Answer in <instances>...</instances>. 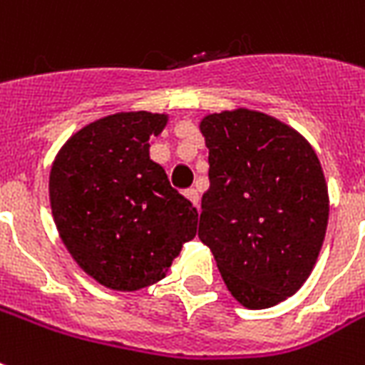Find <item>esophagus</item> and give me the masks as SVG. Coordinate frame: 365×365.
Instances as JSON below:
<instances>
[{
  "label": "esophagus",
  "instance_id": "1",
  "mask_svg": "<svg viewBox=\"0 0 365 365\" xmlns=\"http://www.w3.org/2000/svg\"><path fill=\"white\" fill-rule=\"evenodd\" d=\"M185 197H187L189 201L193 202L195 207L199 208V201H201V199H199V193H197V189H187V191H185Z\"/></svg>",
  "mask_w": 365,
  "mask_h": 365
}]
</instances>
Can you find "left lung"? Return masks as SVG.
<instances>
[{"instance_id":"obj_1","label":"left lung","mask_w":365,"mask_h":365,"mask_svg":"<svg viewBox=\"0 0 365 365\" xmlns=\"http://www.w3.org/2000/svg\"><path fill=\"white\" fill-rule=\"evenodd\" d=\"M199 128L210 164L199 239L245 308L279 304L324 245L329 195L318 155L297 130L249 108L207 115Z\"/></svg>"}]
</instances>
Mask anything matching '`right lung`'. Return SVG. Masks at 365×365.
<instances>
[{"mask_svg": "<svg viewBox=\"0 0 365 365\" xmlns=\"http://www.w3.org/2000/svg\"><path fill=\"white\" fill-rule=\"evenodd\" d=\"M168 115L116 113L61 147L49 174L55 226L78 266L115 291L163 279L197 233V208L149 157Z\"/></svg>", "mask_w": 365, "mask_h": 365, "instance_id": "right-lung-1", "label": "right lung"}]
</instances>
